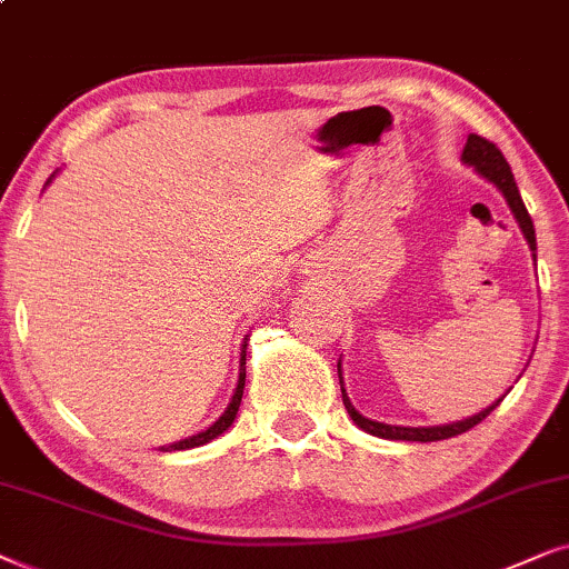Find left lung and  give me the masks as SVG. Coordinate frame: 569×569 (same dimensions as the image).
<instances>
[{
    "label": "left lung",
    "instance_id": "obj_1",
    "mask_svg": "<svg viewBox=\"0 0 569 569\" xmlns=\"http://www.w3.org/2000/svg\"><path fill=\"white\" fill-rule=\"evenodd\" d=\"M460 161L466 166H473L476 173H481L483 179L491 181L499 192L505 194L507 206H510L515 221H518L522 237H526L528 247H531L533 252V260H536V229H533V221L531 216H528L526 206H522V197L518 192V184H515V177L510 171V163L505 161L502 150H499L495 142L479 138V134H468V142L463 148V156H460ZM338 380H340V392H343V406L348 416H351L353 423L359 429L367 431V435L372 437H382V439H406V442H437V439H448V437H456V435H463V431L473 429L476 423H481L487 416L495 411L499 406V400L495 403L483 408V411L468 416L463 421H452V423H439V427H396V423H382V421H375V419H367V416H361L356 411L351 400H348V392L343 388V367H340V359H338Z\"/></svg>",
    "mask_w": 569,
    "mask_h": 569
}]
</instances>
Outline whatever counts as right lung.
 I'll list each match as a JSON object with an SVG mask.
<instances>
[{
	"instance_id": "add662e5",
	"label": "right lung",
	"mask_w": 569,
	"mask_h": 569,
	"mask_svg": "<svg viewBox=\"0 0 569 569\" xmlns=\"http://www.w3.org/2000/svg\"><path fill=\"white\" fill-rule=\"evenodd\" d=\"M51 179H54V173H51ZM49 179V181H51ZM47 181V184H49ZM247 338H244V343H241V356H239V380H237V390H233V396H231V403H229V408H226V411L218 416V419L210 423L208 429H202V431H197V435H192V437H187V439H179V442H173V445H163V452H171V450H192V448H200V445H208L210 439H216V437H221L223 431H229V427L233 423V419H237V411H239V406H241V396H244V377H247Z\"/></svg>"
}]
</instances>
